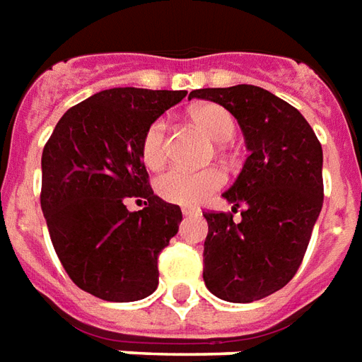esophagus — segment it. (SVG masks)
Masks as SVG:
<instances>
[{"label": "esophagus", "instance_id": "1", "mask_svg": "<svg viewBox=\"0 0 362 362\" xmlns=\"http://www.w3.org/2000/svg\"><path fill=\"white\" fill-rule=\"evenodd\" d=\"M181 213L185 214V216H189V214L199 213V209H195V206H183V209H181Z\"/></svg>", "mask_w": 362, "mask_h": 362}]
</instances>
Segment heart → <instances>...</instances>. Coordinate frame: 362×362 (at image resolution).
I'll use <instances>...</instances> for the list:
<instances>
[{
	"mask_svg": "<svg viewBox=\"0 0 362 362\" xmlns=\"http://www.w3.org/2000/svg\"><path fill=\"white\" fill-rule=\"evenodd\" d=\"M189 118L205 136L224 144L233 138L236 132V122L233 114L218 104L206 102L191 108ZM141 159L148 169L157 171L167 161V124L165 119L157 118L148 126L141 138ZM224 185V173L216 167L187 171V169H169L157 177L156 191L167 203L173 205H197L203 199Z\"/></svg>",
	"mask_w": 362,
	"mask_h": 362,
	"instance_id": "1",
	"label": "heart"
}]
</instances>
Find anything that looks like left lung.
Listing matches in <instances>:
<instances>
[{"mask_svg": "<svg viewBox=\"0 0 362 362\" xmlns=\"http://www.w3.org/2000/svg\"><path fill=\"white\" fill-rule=\"evenodd\" d=\"M189 98L221 104L243 129L248 157L223 197L232 213L206 211L203 280L211 293L250 303L281 290L296 276L323 206V149L291 104L252 84L201 88Z\"/></svg>", "mask_w": 362, "mask_h": 362, "instance_id": "obj_1", "label": "left lung"}]
</instances>
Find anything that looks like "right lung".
Segmentation results:
<instances>
[{"label": "right lung", "mask_w": 362, "mask_h": 362, "mask_svg": "<svg viewBox=\"0 0 362 362\" xmlns=\"http://www.w3.org/2000/svg\"><path fill=\"white\" fill-rule=\"evenodd\" d=\"M185 90L110 88L64 112L45 144L41 209L54 252L81 290L138 301L159 284L157 258L179 230L181 209L153 195L141 138ZM132 196L146 205L129 214Z\"/></svg>", "instance_id": "1"}]
</instances>
